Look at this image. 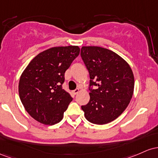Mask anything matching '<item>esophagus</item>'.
I'll list each match as a JSON object with an SVG mask.
<instances>
[{"mask_svg":"<svg viewBox=\"0 0 158 158\" xmlns=\"http://www.w3.org/2000/svg\"><path fill=\"white\" fill-rule=\"evenodd\" d=\"M79 92H80V89H78V88H77V89H74V91H73V92H72V93H73V94H74V95H77V93H79Z\"/></svg>","mask_w":158,"mask_h":158,"instance_id":"1","label":"esophagus"}]
</instances>
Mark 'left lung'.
<instances>
[{
    "instance_id": "1",
    "label": "left lung",
    "mask_w": 158,
    "mask_h": 158,
    "mask_svg": "<svg viewBox=\"0 0 158 158\" xmlns=\"http://www.w3.org/2000/svg\"><path fill=\"white\" fill-rule=\"evenodd\" d=\"M81 55L89 73V102L81 106L86 119L96 125L113 121L132 98L134 74L128 63L116 53L98 46H83Z\"/></svg>"
}]
</instances>
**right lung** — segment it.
Wrapping results in <instances>:
<instances>
[{"mask_svg":"<svg viewBox=\"0 0 158 158\" xmlns=\"http://www.w3.org/2000/svg\"><path fill=\"white\" fill-rule=\"evenodd\" d=\"M79 54L76 45L51 48L37 54L22 72L19 97L27 112L37 122L52 125L62 120L72 101L62 88L64 74Z\"/></svg>","mask_w":158,"mask_h":158,"instance_id":"1","label":"right lung"}]
</instances>
